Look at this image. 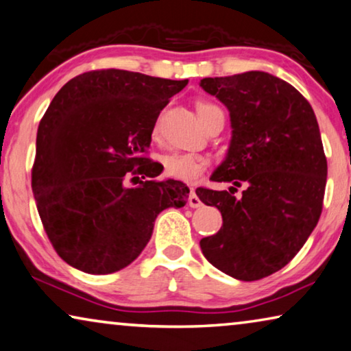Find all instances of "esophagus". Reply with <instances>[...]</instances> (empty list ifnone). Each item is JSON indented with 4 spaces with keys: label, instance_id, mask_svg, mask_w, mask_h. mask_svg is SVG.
I'll return each mask as SVG.
<instances>
[{
    "label": "esophagus",
    "instance_id": "34e87169",
    "mask_svg": "<svg viewBox=\"0 0 351 351\" xmlns=\"http://www.w3.org/2000/svg\"><path fill=\"white\" fill-rule=\"evenodd\" d=\"M189 206H191V208H199V206H202V199L198 198L193 189L191 191V195H189Z\"/></svg>",
    "mask_w": 351,
    "mask_h": 351
}]
</instances>
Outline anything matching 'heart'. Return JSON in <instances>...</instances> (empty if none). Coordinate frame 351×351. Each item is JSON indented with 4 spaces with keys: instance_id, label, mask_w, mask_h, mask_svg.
I'll return each mask as SVG.
<instances>
[{
    "instance_id": "heart-1",
    "label": "heart",
    "mask_w": 351,
    "mask_h": 351,
    "mask_svg": "<svg viewBox=\"0 0 351 351\" xmlns=\"http://www.w3.org/2000/svg\"><path fill=\"white\" fill-rule=\"evenodd\" d=\"M197 112L199 120H202L203 125L206 126L210 121V119H213L215 114H220L221 110L217 108L215 104H210L208 101H198ZM158 132L159 120L156 121V125L153 128V136H158ZM160 164H162L164 173L169 178H173V180L184 182H193L204 173L206 169H208L209 160L206 156L198 153L171 152L160 158Z\"/></svg>"
}]
</instances>
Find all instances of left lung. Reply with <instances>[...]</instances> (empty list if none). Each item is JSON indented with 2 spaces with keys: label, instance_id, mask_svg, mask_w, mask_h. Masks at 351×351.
<instances>
[{
  "label": "left lung",
  "instance_id": "1",
  "mask_svg": "<svg viewBox=\"0 0 351 351\" xmlns=\"http://www.w3.org/2000/svg\"><path fill=\"white\" fill-rule=\"evenodd\" d=\"M199 86L226 106L232 128L210 180L245 184L239 199L231 191L197 189L223 217L199 247L223 274L261 280L291 263L320 219L328 167L319 123L295 87L265 71L204 77Z\"/></svg>",
  "mask_w": 351,
  "mask_h": 351
}]
</instances>
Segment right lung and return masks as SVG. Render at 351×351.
Returning <instances> with one entry per match:
<instances>
[{"instance_id": "obj_1", "label": "right lung", "mask_w": 351, "mask_h": 351, "mask_svg": "<svg viewBox=\"0 0 351 351\" xmlns=\"http://www.w3.org/2000/svg\"><path fill=\"white\" fill-rule=\"evenodd\" d=\"M187 82L109 69L56 93L37 130L31 184L66 264L92 275L125 269L152 239L158 214L187 203L189 187L156 181L162 170L145 156L160 110ZM134 179L137 186L125 184Z\"/></svg>"}]
</instances>
